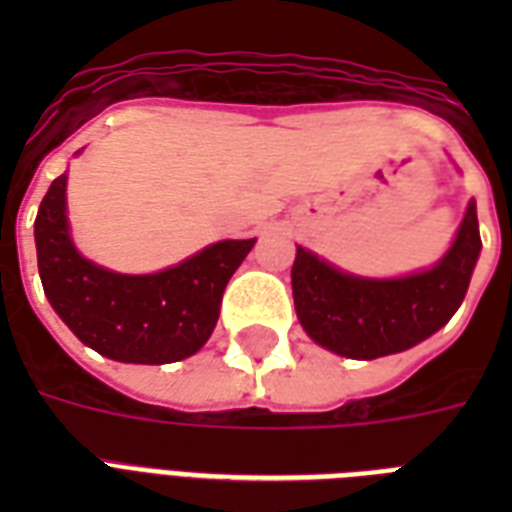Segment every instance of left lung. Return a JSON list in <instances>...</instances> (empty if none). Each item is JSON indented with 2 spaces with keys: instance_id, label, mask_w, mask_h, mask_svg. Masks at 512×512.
<instances>
[{
  "instance_id": "8db88e82",
  "label": "left lung",
  "mask_w": 512,
  "mask_h": 512,
  "mask_svg": "<svg viewBox=\"0 0 512 512\" xmlns=\"http://www.w3.org/2000/svg\"><path fill=\"white\" fill-rule=\"evenodd\" d=\"M481 252L476 201L462 217L457 239L430 271L404 279H361L337 271L297 247L292 295L303 329L337 356L372 358L401 353L428 340L460 308Z\"/></svg>"
}]
</instances>
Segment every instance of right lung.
<instances>
[{"mask_svg": "<svg viewBox=\"0 0 512 512\" xmlns=\"http://www.w3.org/2000/svg\"><path fill=\"white\" fill-rule=\"evenodd\" d=\"M44 295L66 327L100 356L172 364L209 340L223 292L255 239L217 241L175 268L127 276L76 252L66 217V175L52 180L34 223Z\"/></svg>", "mask_w": 512, "mask_h": 512, "instance_id": "obj_1", "label": "right lung"}]
</instances>
